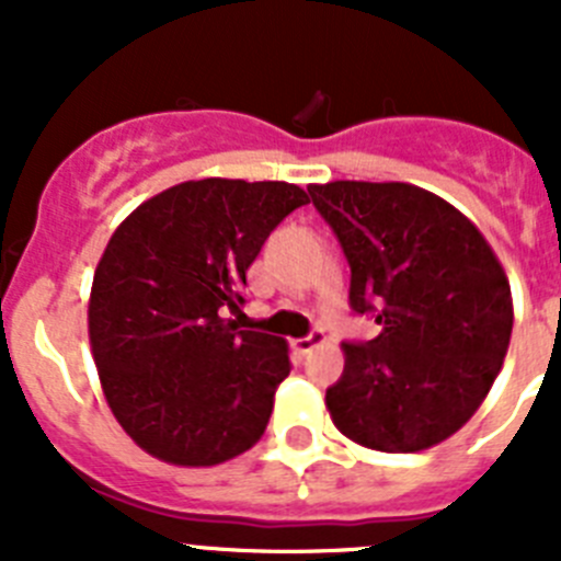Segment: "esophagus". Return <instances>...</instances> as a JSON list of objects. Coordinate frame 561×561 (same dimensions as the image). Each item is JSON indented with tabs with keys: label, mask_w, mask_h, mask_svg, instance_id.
I'll list each match as a JSON object with an SVG mask.
<instances>
[{
	"label": "esophagus",
	"mask_w": 561,
	"mask_h": 561,
	"mask_svg": "<svg viewBox=\"0 0 561 561\" xmlns=\"http://www.w3.org/2000/svg\"><path fill=\"white\" fill-rule=\"evenodd\" d=\"M320 342H325L323 329H311L309 334L300 336V340H295V342H291V345H295V351H300V354H309V351L317 348Z\"/></svg>",
	"instance_id": "obj_1"
}]
</instances>
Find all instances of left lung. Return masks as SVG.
<instances>
[{"label":"left lung","mask_w":561,"mask_h":561,"mask_svg":"<svg viewBox=\"0 0 561 561\" xmlns=\"http://www.w3.org/2000/svg\"><path fill=\"white\" fill-rule=\"evenodd\" d=\"M309 196L351 266L348 306L374 340H348L325 390L336 430L379 453L458 433L492 390L512 340L505 272L478 227L404 182H329Z\"/></svg>","instance_id":"8db88e82"}]
</instances>
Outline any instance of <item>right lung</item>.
Segmentation results:
<instances>
[{"instance_id": "obj_1", "label": "right lung", "mask_w": 561, "mask_h": 561, "mask_svg": "<svg viewBox=\"0 0 561 561\" xmlns=\"http://www.w3.org/2000/svg\"><path fill=\"white\" fill-rule=\"evenodd\" d=\"M306 191L289 182H182L114 230L95 270L89 340L121 427L153 458L225 463L270 424L291 362L284 340L238 331L247 270Z\"/></svg>"}]
</instances>
